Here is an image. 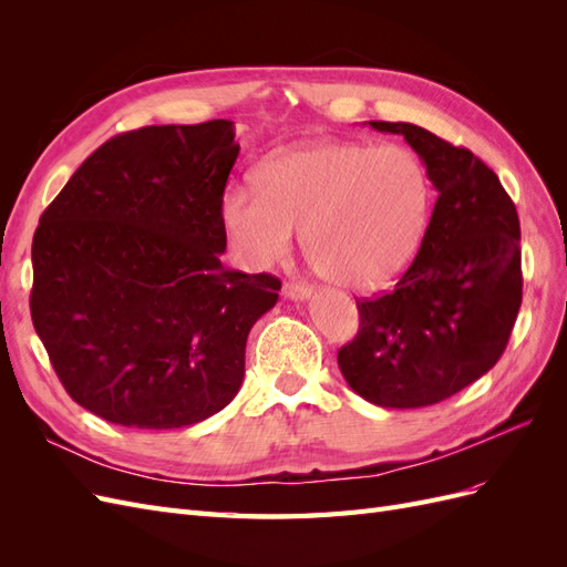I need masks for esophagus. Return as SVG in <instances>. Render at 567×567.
Returning a JSON list of instances; mask_svg holds the SVG:
<instances>
[{
    "instance_id": "obj_1",
    "label": "esophagus",
    "mask_w": 567,
    "mask_h": 567,
    "mask_svg": "<svg viewBox=\"0 0 567 567\" xmlns=\"http://www.w3.org/2000/svg\"><path fill=\"white\" fill-rule=\"evenodd\" d=\"M284 296L290 300H307L312 296V288L307 284H298V281H286L284 284Z\"/></svg>"
}]
</instances>
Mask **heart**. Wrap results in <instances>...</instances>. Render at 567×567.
<instances>
[{
	"label": "heart",
	"mask_w": 567,
	"mask_h": 567,
	"mask_svg": "<svg viewBox=\"0 0 567 567\" xmlns=\"http://www.w3.org/2000/svg\"><path fill=\"white\" fill-rule=\"evenodd\" d=\"M431 200V175L414 151L317 142L271 158L257 184H231L221 217L250 265L284 257L300 227L302 250L321 277L375 288L416 255Z\"/></svg>",
	"instance_id": "obj_1"
}]
</instances>
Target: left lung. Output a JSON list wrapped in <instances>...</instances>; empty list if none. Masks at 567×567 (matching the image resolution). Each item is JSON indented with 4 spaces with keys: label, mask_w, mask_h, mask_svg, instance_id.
Listing matches in <instances>:
<instances>
[{
    "label": "left lung",
    "mask_w": 567,
    "mask_h": 567,
    "mask_svg": "<svg viewBox=\"0 0 567 567\" xmlns=\"http://www.w3.org/2000/svg\"><path fill=\"white\" fill-rule=\"evenodd\" d=\"M402 134L437 192L419 255L392 290L357 300L359 331L338 350L348 385L371 404L419 409L485 375L523 302L520 221L499 177L468 148L411 123Z\"/></svg>",
    "instance_id": "1"
}]
</instances>
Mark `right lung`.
I'll return each mask as SVG.
<instances>
[{"instance_id":"add662e5","label":"right lung","mask_w":567,"mask_h":567,"mask_svg":"<svg viewBox=\"0 0 567 567\" xmlns=\"http://www.w3.org/2000/svg\"><path fill=\"white\" fill-rule=\"evenodd\" d=\"M231 120L151 125L101 144L32 236L30 315L65 392L104 421L169 431L244 383L271 274L221 267Z\"/></svg>"}]
</instances>
